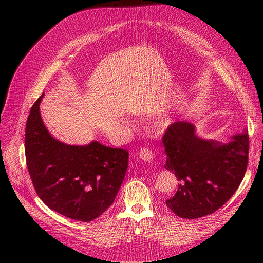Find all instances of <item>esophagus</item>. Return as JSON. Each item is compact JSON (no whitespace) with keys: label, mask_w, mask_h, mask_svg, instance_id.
Masks as SVG:
<instances>
[{"label":"esophagus","mask_w":263,"mask_h":263,"mask_svg":"<svg viewBox=\"0 0 263 263\" xmlns=\"http://www.w3.org/2000/svg\"><path fill=\"white\" fill-rule=\"evenodd\" d=\"M138 156L140 157V159L146 162H152L154 159L153 151L147 147H141L138 152Z\"/></svg>","instance_id":"1"}]
</instances>
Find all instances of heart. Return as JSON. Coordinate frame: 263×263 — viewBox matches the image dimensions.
Returning <instances> with one entry per match:
<instances>
[{
    "instance_id": "1",
    "label": "heart",
    "mask_w": 263,
    "mask_h": 263,
    "mask_svg": "<svg viewBox=\"0 0 263 263\" xmlns=\"http://www.w3.org/2000/svg\"><path fill=\"white\" fill-rule=\"evenodd\" d=\"M172 123L173 122L168 117H162V118L157 119L154 122V126H155V128H157L159 130H164V129L168 128L172 125Z\"/></svg>"
}]
</instances>
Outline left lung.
I'll list each match as a JSON object with an SVG mask.
<instances>
[{
  "label": "left lung",
  "instance_id": "8db88e82",
  "mask_svg": "<svg viewBox=\"0 0 263 263\" xmlns=\"http://www.w3.org/2000/svg\"><path fill=\"white\" fill-rule=\"evenodd\" d=\"M164 167L179 183L166 206L178 216L194 219L213 213L226 203L241 183L248 164L247 130L222 143L197 134L194 124L176 122L162 139Z\"/></svg>",
  "mask_w": 263,
  "mask_h": 263
}]
</instances>
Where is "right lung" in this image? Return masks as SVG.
I'll return each instance as SVG.
<instances>
[{
	"label": "right lung",
	"mask_w": 263,
	"mask_h": 263,
	"mask_svg": "<svg viewBox=\"0 0 263 263\" xmlns=\"http://www.w3.org/2000/svg\"><path fill=\"white\" fill-rule=\"evenodd\" d=\"M44 96L32 106L26 125L25 153L31 180L49 208L68 218L90 221L114 203L129 153L97 140L70 145L53 137L41 115Z\"/></svg>",
	"instance_id": "obj_1"
}]
</instances>
